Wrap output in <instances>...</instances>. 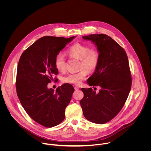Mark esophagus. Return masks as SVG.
Masks as SVG:
<instances>
[{
    "label": "esophagus",
    "instance_id": "esophagus-1",
    "mask_svg": "<svg viewBox=\"0 0 151 151\" xmlns=\"http://www.w3.org/2000/svg\"><path fill=\"white\" fill-rule=\"evenodd\" d=\"M74 89H75V90H78L80 89V88L78 86H74Z\"/></svg>",
    "mask_w": 151,
    "mask_h": 151
}]
</instances>
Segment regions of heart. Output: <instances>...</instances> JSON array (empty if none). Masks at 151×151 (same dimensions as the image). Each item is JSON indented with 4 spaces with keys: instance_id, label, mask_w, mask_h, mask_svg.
<instances>
[{
    "instance_id": "b5f03b06",
    "label": "heart",
    "mask_w": 151,
    "mask_h": 151,
    "mask_svg": "<svg viewBox=\"0 0 151 151\" xmlns=\"http://www.w3.org/2000/svg\"><path fill=\"white\" fill-rule=\"evenodd\" d=\"M67 53L71 58L80 60L78 65L79 71L69 73L64 76L62 81L65 83L79 85L86 78L88 72L95 70L99 65L100 55L96 49H90L85 45L76 43L70 46ZM55 65L59 71H64L66 67L65 58L63 54L58 53L55 59Z\"/></svg>"
}]
</instances>
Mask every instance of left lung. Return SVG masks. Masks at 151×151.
<instances>
[{
  "label": "left lung",
  "mask_w": 151,
  "mask_h": 151,
  "mask_svg": "<svg viewBox=\"0 0 151 151\" xmlns=\"http://www.w3.org/2000/svg\"><path fill=\"white\" fill-rule=\"evenodd\" d=\"M83 38L95 43L99 52V65L87 83L101 89L97 93L92 88H81L84 98L80 105L88 120L102 124L117 115L127 99L132 83L129 60L124 49L107 35Z\"/></svg>",
  "instance_id": "1"
}]
</instances>
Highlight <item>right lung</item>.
<instances>
[{"label": "right lung", "mask_w": 151, "mask_h": 151, "mask_svg": "<svg viewBox=\"0 0 151 151\" xmlns=\"http://www.w3.org/2000/svg\"><path fill=\"white\" fill-rule=\"evenodd\" d=\"M74 37H43L24 50L18 63V98L28 116L46 127L56 126L64 120L65 109L74 91L68 83L58 87L56 92L47 88L52 76L59 73L55 65L56 56Z\"/></svg>", "instance_id": "1"}]
</instances>
